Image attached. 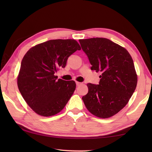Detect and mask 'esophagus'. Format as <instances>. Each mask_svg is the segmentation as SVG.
Instances as JSON below:
<instances>
[{
	"label": "esophagus",
	"instance_id": "1",
	"mask_svg": "<svg viewBox=\"0 0 152 152\" xmlns=\"http://www.w3.org/2000/svg\"><path fill=\"white\" fill-rule=\"evenodd\" d=\"M76 86H79L82 84V83L81 82H76Z\"/></svg>",
	"mask_w": 152,
	"mask_h": 152
}]
</instances>
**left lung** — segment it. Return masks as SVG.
Listing matches in <instances>:
<instances>
[{
	"instance_id": "obj_1",
	"label": "left lung",
	"mask_w": 152,
	"mask_h": 152,
	"mask_svg": "<svg viewBox=\"0 0 152 152\" xmlns=\"http://www.w3.org/2000/svg\"><path fill=\"white\" fill-rule=\"evenodd\" d=\"M88 56L91 70L101 72L99 85L88 83V94L82 97L90 113L108 118L124 108L137 85V74L128 51L104 38L79 40Z\"/></svg>"
}]
</instances>
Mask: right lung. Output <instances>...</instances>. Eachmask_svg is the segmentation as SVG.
<instances>
[{
    "label": "right lung",
    "mask_w": 152,
    "mask_h": 152,
    "mask_svg": "<svg viewBox=\"0 0 152 152\" xmlns=\"http://www.w3.org/2000/svg\"><path fill=\"white\" fill-rule=\"evenodd\" d=\"M81 50L72 39L50 40L32 47L23 58L18 86L27 104L37 114L49 117L64 108L76 83L58 79L55 73L66 66L68 58Z\"/></svg>",
    "instance_id": "add662e5"
}]
</instances>
